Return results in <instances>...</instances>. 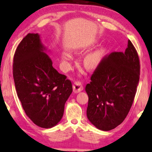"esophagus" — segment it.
I'll list each match as a JSON object with an SVG mask.
<instances>
[{
	"mask_svg": "<svg viewBox=\"0 0 152 152\" xmlns=\"http://www.w3.org/2000/svg\"><path fill=\"white\" fill-rule=\"evenodd\" d=\"M72 88H73V92L75 93H77L83 91V87L82 83L80 81H75L72 86Z\"/></svg>",
	"mask_w": 152,
	"mask_h": 152,
	"instance_id": "1",
	"label": "esophagus"
}]
</instances>
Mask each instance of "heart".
Masks as SVG:
<instances>
[{"label": "heart", "mask_w": 152, "mask_h": 152, "mask_svg": "<svg viewBox=\"0 0 152 152\" xmlns=\"http://www.w3.org/2000/svg\"><path fill=\"white\" fill-rule=\"evenodd\" d=\"M62 58L64 61L67 62L68 61L71 60V56L68 52H64ZM101 61H102V55L99 52H94L86 56L84 60V65L87 69H94L99 65Z\"/></svg>", "instance_id": "1"}]
</instances>
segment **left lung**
Segmentation results:
<instances>
[{"label":"left lung","instance_id":"obj_1","mask_svg":"<svg viewBox=\"0 0 152 152\" xmlns=\"http://www.w3.org/2000/svg\"><path fill=\"white\" fill-rule=\"evenodd\" d=\"M139 76V58L130 40L124 53L114 52L103 58L86 86L90 122L103 131L121 124L132 105Z\"/></svg>","mask_w":152,"mask_h":152}]
</instances>
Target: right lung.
Wrapping results in <instances>:
<instances>
[{
	"instance_id": "add662e5",
	"label": "right lung",
	"mask_w": 152,
	"mask_h": 152,
	"mask_svg": "<svg viewBox=\"0 0 152 152\" xmlns=\"http://www.w3.org/2000/svg\"><path fill=\"white\" fill-rule=\"evenodd\" d=\"M47 52L38 34H28L15 52L13 76L28 117L39 127L51 128L62 118L72 87L71 81L54 69Z\"/></svg>"
}]
</instances>
